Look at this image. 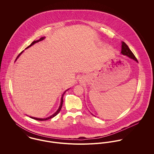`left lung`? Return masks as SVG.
Returning <instances> with one entry per match:
<instances>
[{"label":"left lung","mask_w":154,"mask_h":154,"mask_svg":"<svg viewBox=\"0 0 154 154\" xmlns=\"http://www.w3.org/2000/svg\"><path fill=\"white\" fill-rule=\"evenodd\" d=\"M121 53L123 55L128 56L129 57L131 58L137 62V60L134 54L132 53V51L130 50V48H129L128 45L123 42H122V52Z\"/></svg>","instance_id":"8db88e82"}]
</instances>
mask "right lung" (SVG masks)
<instances>
[{"label":"right lung","instance_id":"add662e5","mask_svg":"<svg viewBox=\"0 0 154 154\" xmlns=\"http://www.w3.org/2000/svg\"><path fill=\"white\" fill-rule=\"evenodd\" d=\"M44 37H42V38H40L38 40H37V41H34L31 44H30L29 46H28L26 48H28V47H31V45H32L33 44H35V43H37V42H40V41H42V40H43V39H44ZM21 52L20 54H18V56H17V59H16V60L17 59V58L20 56V54H21L22 53ZM66 91H67V90H66ZM66 91H65V92L63 94V95H62V98H61V103H60V106H59V108L58 109V110H57V111L55 112V113H54L53 115H51V116H50V117H47V118H45V119H38V118H35V117H30L31 118H32V119H35V120H40V121H43V120H48V119H51V118H53V117H55L59 112H60V111L61 110V109H62V106H63V95H64V94H65V93L66 92Z\"/></svg>","mask_w":154,"mask_h":154}]
</instances>
